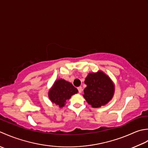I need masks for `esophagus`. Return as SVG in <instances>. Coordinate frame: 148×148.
<instances>
[{
  "instance_id": "1",
  "label": "esophagus",
  "mask_w": 148,
  "mask_h": 148,
  "mask_svg": "<svg viewBox=\"0 0 148 148\" xmlns=\"http://www.w3.org/2000/svg\"><path fill=\"white\" fill-rule=\"evenodd\" d=\"M77 89H78V92H79V93H81V92H82V87H81V86L78 87Z\"/></svg>"
}]
</instances>
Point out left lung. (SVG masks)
<instances>
[{"mask_svg":"<svg viewBox=\"0 0 148 148\" xmlns=\"http://www.w3.org/2000/svg\"><path fill=\"white\" fill-rule=\"evenodd\" d=\"M84 83L87 87L84 90V98L93 108L101 107L107 104L114 95L115 86L111 78L103 71L89 73Z\"/></svg>","mask_w":148,"mask_h":148,"instance_id":"8db88e82","label":"left lung"}]
</instances>
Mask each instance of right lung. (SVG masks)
Here are the masks:
<instances>
[{
  "label": "right lung",
  "mask_w": 148,
  "mask_h": 148,
  "mask_svg": "<svg viewBox=\"0 0 148 148\" xmlns=\"http://www.w3.org/2000/svg\"><path fill=\"white\" fill-rule=\"evenodd\" d=\"M78 91L72 84L62 78L55 81L49 91V98L52 103L63 107L66 101L70 99L72 95L78 93Z\"/></svg>",
  "instance_id": "1"
}]
</instances>
